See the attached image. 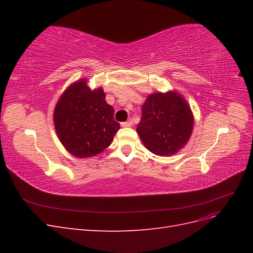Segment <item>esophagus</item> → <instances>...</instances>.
I'll use <instances>...</instances> for the list:
<instances>
[{
	"instance_id": "34e87169",
	"label": "esophagus",
	"mask_w": 253,
	"mask_h": 253,
	"mask_svg": "<svg viewBox=\"0 0 253 253\" xmlns=\"http://www.w3.org/2000/svg\"><path fill=\"white\" fill-rule=\"evenodd\" d=\"M121 126H133V120L129 119V120L126 121V122H122Z\"/></svg>"
}]
</instances>
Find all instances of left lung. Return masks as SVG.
Returning <instances> with one entry per match:
<instances>
[{
    "mask_svg": "<svg viewBox=\"0 0 253 253\" xmlns=\"http://www.w3.org/2000/svg\"><path fill=\"white\" fill-rule=\"evenodd\" d=\"M141 112L137 133L153 154L171 156L189 140L193 128V115L185 99L177 93L150 95Z\"/></svg>",
    "mask_w": 253,
    "mask_h": 253,
    "instance_id": "1",
    "label": "left lung"
}]
</instances>
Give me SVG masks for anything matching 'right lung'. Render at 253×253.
<instances>
[{"instance_id": "obj_1", "label": "right lung", "mask_w": 253, "mask_h": 253, "mask_svg": "<svg viewBox=\"0 0 253 253\" xmlns=\"http://www.w3.org/2000/svg\"><path fill=\"white\" fill-rule=\"evenodd\" d=\"M114 113L102 88L90 90L84 79L74 83L61 96L53 113L60 141L76 157L98 155L120 128Z\"/></svg>"}]
</instances>
